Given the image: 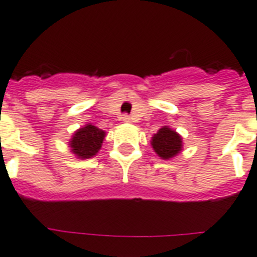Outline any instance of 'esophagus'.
Here are the masks:
<instances>
[{
    "label": "esophagus",
    "instance_id": "esophagus-1",
    "mask_svg": "<svg viewBox=\"0 0 257 257\" xmlns=\"http://www.w3.org/2000/svg\"><path fill=\"white\" fill-rule=\"evenodd\" d=\"M121 120L124 122H131V121H132V118H131V116H129V115H122Z\"/></svg>",
    "mask_w": 257,
    "mask_h": 257
}]
</instances>
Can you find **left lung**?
<instances>
[{
	"label": "left lung",
	"mask_w": 257,
	"mask_h": 257,
	"mask_svg": "<svg viewBox=\"0 0 257 257\" xmlns=\"http://www.w3.org/2000/svg\"><path fill=\"white\" fill-rule=\"evenodd\" d=\"M152 146L162 159H170L182 152L183 141L175 131L163 126L152 137Z\"/></svg>",
	"instance_id": "left-lung-1"
}]
</instances>
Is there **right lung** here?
Here are the masks:
<instances>
[{"label":"right lung","instance_id":"obj_1","mask_svg":"<svg viewBox=\"0 0 257 257\" xmlns=\"http://www.w3.org/2000/svg\"><path fill=\"white\" fill-rule=\"evenodd\" d=\"M105 132L98 126L91 124L85 125L73 135L69 145L72 148V153L79 159H88L98 154L102 148Z\"/></svg>","mask_w":257,"mask_h":257}]
</instances>
